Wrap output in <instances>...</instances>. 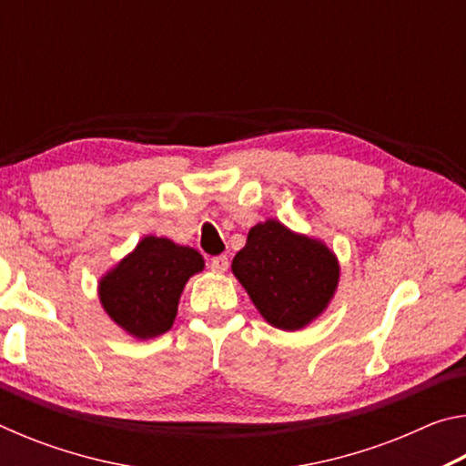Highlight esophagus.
<instances>
[{"instance_id":"obj_1","label":"esophagus","mask_w":466,"mask_h":466,"mask_svg":"<svg viewBox=\"0 0 466 466\" xmlns=\"http://www.w3.org/2000/svg\"><path fill=\"white\" fill-rule=\"evenodd\" d=\"M209 267H211V271H216V273H226L228 271V257L226 255L214 257L209 261Z\"/></svg>"}]
</instances>
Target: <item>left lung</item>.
<instances>
[{"instance_id": "1", "label": "left lung", "mask_w": 466, "mask_h": 466, "mask_svg": "<svg viewBox=\"0 0 466 466\" xmlns=\"http://www.w3.org/2000/svg\"><path fill=\"white\" fill-rule=\"evenodd\" d=\"M232 273L271 327L294 333L329 309L341 267L320 238L269 218L250 228L247 244L236 252Z\"/></svg>"}]
</instances>
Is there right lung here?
<instances>
[{
	"instance_id": "obj_1",
	"label": "right lung",
	"mask_w": 466,
	"mask_h": 466,
	"mask_svg": "<svg viewBox=\"0 0 466 466\" xmlns=\"http://www.w3.org/2000/svg\"><path fill=\"white\" fill-rule=\"evenodd\" d=\"M203 267L199 250L160 236H144L98 279V299L108 319L133 339L160 337L177 319L187 281Z\"/></svg>"
}]
</instances>
